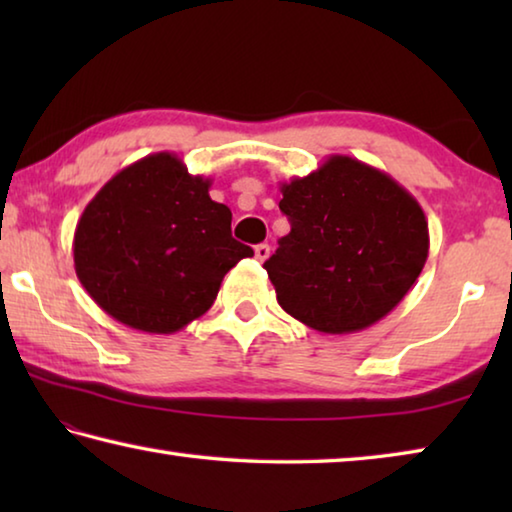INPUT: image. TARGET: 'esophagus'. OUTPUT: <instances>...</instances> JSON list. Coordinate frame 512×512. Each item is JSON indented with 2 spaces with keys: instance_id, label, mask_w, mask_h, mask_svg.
Segmentation results:
<instances>
[{
  "instance_id": "esophagus-1",
  "label": "esophagus",
  "mask_w": 512,
  "mask_h": 512,
  "mask_svg": "<svg viewBox=\"0 0 512 512\" xmlns=\"http://www.w3.org/2000/svg\"><path fill=\"white\" fill-rule=\"evenodd\" d=\"M268 255H271V246H268V244H259V246H255V257L259 259V262H266Z\"/></svg>"
}]
</instances>
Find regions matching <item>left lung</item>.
<instances>
[{"instance_id": "left-lung-1", "label": "left lung", "mask_w": 512, "mask_h": 512, "mask_svg": "<svg viewBox=\"0 0 512 512\" xmlns=\"http://www.w3.org/2000/svg\"><path fill=\"white\" fill-rule=\"evenodd\" d=\"M280 192L291 232L264 262L280 307L323 334L361 332L391 314L429 255L420 203L350 155H329Z\"/></svg>"}]
</instances>
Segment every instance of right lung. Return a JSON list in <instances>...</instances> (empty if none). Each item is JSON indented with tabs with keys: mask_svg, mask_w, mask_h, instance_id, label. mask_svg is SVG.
I'll list each match as a JSON object with an SVG mask.
<instances>
[{
	"mask_svg": "<svg viewBox=\"0 0 512 512\" xmlns=\"http://www.w3.org/2000/svg\"><path fill=\"white\" fill-rule=\"evenodd\" d=\"M162 151L115 173L74 232V268L90 298L119 323L173 334L201 318L225 273L253 248L232 239V212Z\"/></svg>",
	"mask_w": 512,
	"mask_h": 512,
	"instance_id": "1",
	"label": "right lung"
}]
</instances>
